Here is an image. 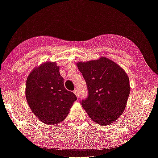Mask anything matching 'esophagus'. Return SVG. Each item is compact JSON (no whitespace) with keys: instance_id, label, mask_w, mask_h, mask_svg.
<instances>
[{"instance_id":"esophagus-1","label":"esophagus","mask_w":158,"mask_h":158,"mask_svg":"<svg viewBox=\"0 0 158 158\" xmlns=\"http://www.w3.org/2000/svg\"><path fill=\"white\" fill-rule=\"evenodd\" d=\"M74 93L75 94V95L77 96V98L79 99V91L77 90V89H74Z\"/></svg>"}]
</instances>
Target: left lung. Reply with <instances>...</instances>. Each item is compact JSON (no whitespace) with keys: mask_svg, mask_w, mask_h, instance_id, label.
<instances>
[{"mask_svg":"<svg viewBox=\"0 0 158 158\" xmlns=\"http://www.w3.org/2000/svg\"><path fill=\"white\" fill-rule=\"evenodd\" d=\"M85 80L88 96L81 104L96 123L109 126L123 114L130 94V83L124 70L109 59L78 62Z\"/></svg>","mask_w":158,"mask_h":158,"instance_id":"8db88e82","label":"left lung"}]
</instances>
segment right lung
I'll return each instance as SVG.
<instances>
[{"mask_svg":"<svg viewBox=\"0 0 158 158\" xmlns=\"http://www.w3.org/2000/svg\"><path fill=\"white\" fill-rule=\"evenodd\" d=\"M28 105L33 114L46 124H57L67 117L77 99L65 89L64 79L55 62H46L29 74L25 89Z\"/></svg>","mask_w":158,"mask_h":158,"instance_id":"add662e5","label":"right lung"}]
</instances>
